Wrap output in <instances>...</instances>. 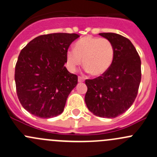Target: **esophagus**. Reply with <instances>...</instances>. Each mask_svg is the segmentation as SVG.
Masks as SVG:
<instances>
[{"label": "esophagus", "instance_id": "esophagus-1", "mask_svg": "<svg viewBox=\"0 0 157 157\" xmlns=\"http://www.w3.org/2000/svg\"><path fill=\"white\" fill-rule=\"evenodd\" d=\"M83 77H78V82L79 83H82V82H83Z\"/></svg>", "mask_w": 157, "mask_h": 157}]
</instances>
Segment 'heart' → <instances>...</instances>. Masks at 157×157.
Instances as JSON below:
<instances>
[{
    "label": "heart",
    "instance_id": "1",
    "mask_svg": "<svg viewBox=\"0 0 157 157\" xmlns=\"http://www.w3.org/2000/svg\"><path fill=\"white\" fill-rule=\"evenodd\" d=\"M115 49L112 42L105 38L86 36L77 41L74 49L67 52L70 69L77 70L81 65L92 76L99 77L105 74L112 64Z\"/></svg>",
    "mask_w": 157,
    "mask_h": 157
}]
</instances>
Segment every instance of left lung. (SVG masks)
<instances>
[{"instance_id":"8db88e82","label":"left lung","mask_w":157,"mask_h":157,"mask_svg":"<svg viewBox=\"0 0 157 157\" xmlns=\"http://www.w3.org/2000/svg\"><path fill=\"white\" fill-rule=\"evenodd\" d=\"M115 49L112 64L104 74L86 80L85 102L95 115L113 118L128 110L137 97L141 80V61L127 38L113 33H99Z\"/></svg>"}]
</instances>
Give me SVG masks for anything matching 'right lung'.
Returning a JSON list of instances; mask_svg holds the SVG:
<instances>
[{"label":"right lung","instance_id":"obj_1","mask_svg":"<svg viewBox=\"0 0 157 157\" xmlns=\"http://www.w3.org/2000/svg\"><path fill=\"white\" fill-rule=\"evenodd\" d=\"M75 33L42 35L20 52L15 67V83L23 107L35 116L49 118L64 111L66 101L77 84V76L64 67Z\"/></svg>","mask_w":157,"mask_h":157}]
</instances>
